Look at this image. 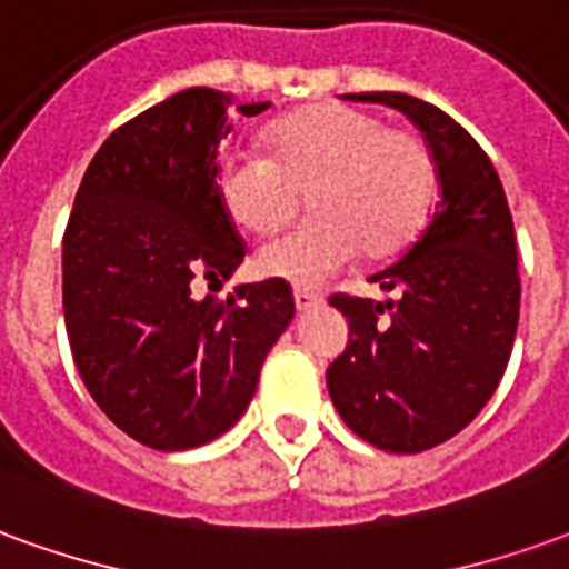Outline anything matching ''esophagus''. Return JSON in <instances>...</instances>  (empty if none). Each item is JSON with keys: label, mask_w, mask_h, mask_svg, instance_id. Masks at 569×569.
<instances>
[{"label": "esophagus", "mask_w": 569, "mask_h": 569, "mask_svg": "<svg viewBox=\"0 0 569 569\" xmlns=\"http://www.w3.org/2000/svg\"><path fill=\"white\" fill-rule=\"evenodd\" d=\"M296 308L298 313H305V311H311V308H320L323 305V298L317 296V292H308V289H296Z\"/></svg>", "instance_id": "esophagus-1"}]
</instances>
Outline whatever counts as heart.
Here are the masks:
<instances>
[{
	"label": "heart",
	"mask_w": 569,
	"mask_h": 569,
	"mask_svg": "<svg viewBox=\"0 0 569 569\" xmlns=\"http://www.w3.org/2000/svg\"><path fill=\"white\" fill-rule=\"evenodd\" d=\"M264 157L230 153L216 169V200L237 230L271 237L308 197L311 221L268 243L258 273L320 286L357 252L388 258L419 233L435 197V160L409 129L341 104H313L277 119Z\"/></svg>",
	"instance_id": "obj_1"
}]
</instances>
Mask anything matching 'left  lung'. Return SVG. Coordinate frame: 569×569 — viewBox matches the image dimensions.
I'll list each match as a JSON object with an SVG mask.
<instances>
[{
  "label": "left lung",
  "mask_w": 569,
  "mask_h": 569,
  "mask_svg": "<svg viewBox=\"0 0 569 569\" xmlns=\"http://www.w3.org/2000/svg\"><path fill=\"white\" fill-rule=\"evenodd\" d=\"M351 101L395 107L419 126L440 200L400 261L369 277L395 298H329L348 320V348L326 388L353 435L422 452L459 435L502 381L520 313L515 224L490 157L440 107L403 91Z\"/></svg>",
  "instance_id": "left-lung-1"
}]
</instances>
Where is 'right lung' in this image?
<instances>
[{"label":"right lung","instance_id":"1","mask_svg":"<svg viewBox=\"0 0 569 569\" xmlns=\"http://www.w3.org/2000/svg\"><path fill=\"white\" fill-rule=\"evenodd\" d=\"M233 94L184 89L129 119L94 153L63 233V323L94 403L138 443L193 450L233 425L296 317L283 280L221 283L246 249L216 200ZM268 101L237 104L258 117Z\"/></svg>","mask_w":569,"mask_h":569}]
</instances>
